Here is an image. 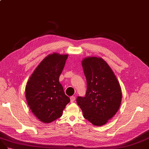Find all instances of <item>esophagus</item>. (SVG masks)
Listing matches in <instances>:
<instances>
[{
    "mask_svg": "<svg viewBox=\"0 0 149 149\" xmlns=\"http://www.w3.org/2000/svg\"><path fill=\"white\" fill-rule=\"evenodd\" d=\"M75 97L74 96H72V97H70V102H71L72 103V102H74L75 101Z\"/></svg>",
    "mask_w": 149,
    "mask_h": 149,
    "instance_id": "1",
    "label": "esophagus"
}]
</instances>
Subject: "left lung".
Wrapping results in <instances>:
<instances>
[{"label":"left lung","mask_w":149,"mask_h":149,"mask_svg":"<svg viewBox=\"0 0 149 149\" xmlns=\"http://www.w3.org/2000/svg\"><path fill=\"white\" fill-rule=\"evenodd\" d=\"M82 65L87 92L84 97H77V103L85 118L93 125H104L119 109L122 95L120 84L102 58L86 57Z\"/></svg>","instance_id":"obj_1"}]
</instances>
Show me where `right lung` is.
<instances>
[{"label": "right lung", "mask_w": 149, "mask_h": 149, "mask_svg": "<svg viewBox=\"0 0 149 149\" xmlns=\"http://www.w3.org/2000/svg\"><path fill=\"white\" fill-rule=\"evenodd\" d=\"M68 54L53 53L41 61L25 86V97L29 108L40 122L50 123L61 117L68 103L59 77Z\"/></svg>", "instance_id": "1"}]
</instances>
